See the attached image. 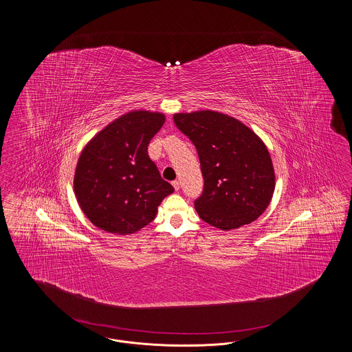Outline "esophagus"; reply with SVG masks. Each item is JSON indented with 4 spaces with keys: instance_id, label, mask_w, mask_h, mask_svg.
Masks as SVG:
<instances>
[{
    "instance_id": "34e87169",
    "label": "esophagus",
    "mask_w": 352,
    "mask_h": 352,
    "mask_svg": "<svg viewBox=\"0 0 352 352\" xmlns=\"http://www.w3.org/2000/svg\"><path fill=\"white\" fill-rule=\"evenodd\" d=\"M171 184H173V187H174V188H175V191H178V190H179V181H177V179H175V181H173V182H171Z\"/></svg>"
}]
</instances>
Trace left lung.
<instances>
[{
    "label": "left lung",
    "mask_w": 352,
    "mask_h": 352,
    "mask_svg": "<svg viewBox=\"0 0 352 352\" xmlns=\"http://www.w3.org/2000/svg\"><path fill=\"white\" fill-rule=\"evenodd\" d=\"M173 118L199 155L204 184L194 204L201 220L228 231L258 218L274 191V170L264 142L244 124L219 112Z\"/></svg>",
    "instance_id": "1"
}]
</instances>
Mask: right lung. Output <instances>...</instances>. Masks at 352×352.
Here are the masks:
<instances>
[{"label":"right lung","instance_id":"1","mask_svg":"<svg viewBox=\"0 0 352 352\" xmlns=\"http://www.w3.org/2000/svg\"><path fill=\"white\" fill-rule=\"evenodd\" d=\"M162 113L135 111L111 122L84 148L74 188L85 217L107 232L134 234L174 191L148 154Z\"/></svg>","mask_w":352,"mask_h":352}]
</instances>
